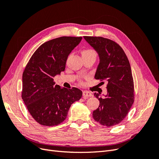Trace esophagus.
I'll return each mask as SVG.
<instances>
[{
    "label": "esophagus",
    "mask_w": 159,
    "mask_h": 159,
    "mask_svg": "<svg viewBox=\"0 0 159 159\" xmlns=\"http://www.w3.org/2000/svg\"><path fill=\"white\" fill-rule=\"evenodd\" d=\"M91 96H92V93L88 91H83V97L84 98H87L89 97H91Z\"/></svg>",
    "instance_id": "esophagus-1"
}]
</instances>
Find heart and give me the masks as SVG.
Masks as SVG:
<instances>
[{
  "label": "heart",
  "mask_w": 159,
  "mask_h": 159,
  "mask_svg": "<svg viewBox=\"0 0 159 159\" xmlns=\"http://www.w3.org/2000/svg\"><path fill=\"white\" fill-rule=\"evenodd\" d=\"M81 55H82V57L88 56H96V52L95 50H93L92 49H85L81 52Z\"/></svg>",
  "instance_id": "obj_1"
}]
</instances>
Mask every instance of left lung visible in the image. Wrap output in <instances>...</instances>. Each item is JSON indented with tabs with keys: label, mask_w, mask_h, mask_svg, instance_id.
<instances>
[{
	"label": "left lung",
	"mask_w": 159,
	"mask_h": 159,
	"mask_svg": "<svg viewBox=\"0 0 159 159\" xmlns=\"http://www.w3.org/2000/svg\"><path fill=\"white\" fill-rule=\"evenodd\" d=\"M84 38L99 55L95 78L107 82L105 98L94 93L99 100V106L93 111V117L102 125H116L125 118L134 102V83L129 60L122 48L111 40L96 36Z\"/></svg>",
	"instance_id": "8db88e82"
}]
</instances>
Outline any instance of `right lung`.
I'll return each mask as SVG.
<instances>
[{
	"label": "right lung",
	"instance_id": "1",
	"mask_svg": "<svg viewBox=\"0 0 159 159\" xmlns=\"http://www.w3.org/2000/svg\"><path fill=\"white\" fill-rule=\"evenodd\" d=\"M82 37L62 36L48 41L34 53L22 74V99L35 121L55 126L66 119L71 105L81 99L76 88H61L54 78L65 70L67 59Z\"/></svg>",
	"mask_w": 159,
	"mask_h": 159
}]
</instances>
